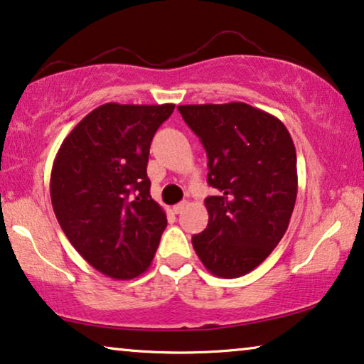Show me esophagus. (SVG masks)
I'll return each mask as SVG.
<instances>
[{"label":"esophagus","mask_w":364,"mask_h":364,"mask_svg":"<svg viewBox=\"0 0 364 364\" xmlns=\"http://www.w3.org/2000/svg\"><path fill=\"white\" fill-rule=\"evenodd\" d=\"M186 207H187V202H178L177 205L172 207V212H173V213H181Z\"/></svg>","instance_id":"esophagus-1"}]
</instances>
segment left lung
<instances>
[{
    "label": "left lung",
    "instance_id": "8db88e82",
    "mask_svg": "<svg viewBox=\"0 0 364 364\" xmlns=\"http://www.w3.org/2000/svg\"><path fill=\"white\" fill-rule=\"evenodd\" d=\"M208 159L207 228L192 245L212 275L257 268L285 235L298 192L296 151L285 124L245 102L178 106Z\"/></svg>",
    "mask_w": 364,
    "mask_h": 364
}]
</instances>
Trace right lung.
<instances>
[{
	"label": "right lung",
	"mask_w": 364,
	"mask_h": 364,
	"mask_svg": "<svg viewBox=\"0 0 364 364\" xmlns=\"http://www.w3.org/2000/svg\"><path fill=\"white\" fill-rule=\"evenodd\" d=\"M176 104L107 102L64 139L51 171L54 213L84 260L114 280L151 267L167 217L147 177L154 134Z\"/></svg>",
	"instance_id": "right-lung-1"
}]
</instances>
